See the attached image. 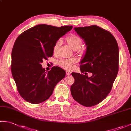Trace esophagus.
<instances>
[{"label": "esophagus", "instance_id": "obj_1", "mask_svg": "<svg viewBox=\"0 0 131 131\" xmlns=\"http://www.w3.org/2000/svg\"><path fill=\"white\" fill-rule=\"evenodd\" d=\"M71 74V72L69 71H66V75H70Z\"/></svg>", "mask_w": 131, "mask_h": 131}]
</instances>
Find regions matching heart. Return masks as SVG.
<instances>
[{
	"instance_id": "heart-1",
	"label": "heart",
	"mask_w": 131,
	"mask_h": 131,
	"mask_svg": "<svg viewBox=\"0 0 131 131\" xmlns=\"http://www.w3.org/2000/svg\"><path fill=\"white\" fill-rule=\"evenodd\" d=\"M66 42L69 46L70 48L76 51V50L78 49L80 46H81L82 44V40L77 35H69L66 38ZM61 44V40L59 39L56 42L54 47H53V51L56 52L58 48H59ZM75 61L74 60L70 59V60H62L59 61V65L62 67L63 68L65 69H68V70H70L73 68V65Z\"/></svg>"
}]
</instances>
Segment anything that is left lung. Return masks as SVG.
I'll use <instances>...</instances> for the list:
<instances>
[{
	"instance_id": "1",
	"label": "left lung",
	"mask_w": 131,
	"mask_h": 131,
	"mask_svg": "<svg viewBox=\"0 0 131 131\" xmlns=\"http://www.w3.org/2000/svg\"><path fill=\"white\" fill-rule=\"evenodd\" d=\"M74 30L87 46L80 62V71L90 72L92 75L72 73L75 82L71 93L79 104L91 107L103 101L112 88L118 73L119 47L110 32L96 25Z\"/></svg>"
}]
</instances>
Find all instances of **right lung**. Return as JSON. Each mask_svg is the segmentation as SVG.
Instances as JSON below:
<instances>
[{
	"instance_id": "1",
	"label": "right lung",
	"mask_w": 131,
	"mask_h": 131,
	"mask_svg": "<svg viewBox=\"0 0 131 131\" xmlns=\"http://www.w3.org/2000/svg\"><path fill=\"white\" fill-rule=\"evenodd\" d=\"M72 28L39 24L16 39L11 53V72L19 93L26 101L33 104L45 101L65 77L62 68L53 66L46 71L41 63L52 56L56 42Z\"/></svg>"
}]
</instances>
